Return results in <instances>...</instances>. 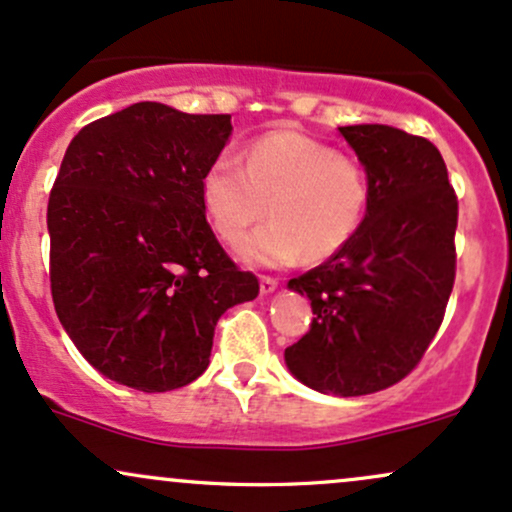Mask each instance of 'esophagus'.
<instances>
[{"instance_id": "34e87169", "label": "esophagus", "mask_w": 512, "mask_h": 512, "mask_svg": "<svg viewBox=\"0 0 512 512\" xmlns=\"http://www.w3.org/2000/svg\"><path fill=\"white\" fill-rule=\"evenodd\" d=\"M275 287H278V280L271 275H261V295H271Z\"/></svg>"}]
</instances>
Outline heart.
<instances>
[{
  "mask_svg": "<svg viewBox=\"0 0 512 512\" xmlns=\"http://www.w3.org/2000/svg\"><path fill=\"white\" fill-rule=\"evenodd\" d=\"M200 203L212 232L239 246L266 217L241 256L256 266L319 263L343 251L370 208L365 166L297 130H271L246 145L244 166L220 154L200 176Z\"/></svg>",
  "mask_w": 512,
  "mask_h": 512,
  "instance_id": "heart-1",
  "label": "heart"
}]
</instances>
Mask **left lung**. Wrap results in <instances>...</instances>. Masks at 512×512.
Here are the masks:
<instances>
[{
  "label": "left lung",
  "instance_id": "obj_1",
  "mask_svg": "<svg viewBox=\"0 0 512 512\" xmlns=\"http://www.w3.org/2000/svg\"><path fill=\"white\" fill-rule=\"evenodd\" d=\"M370 179L355 239L287 287L312 300L314 321L285 348L307 387L363 396L421 363L455 285L457 195L438 147L389 125L338 128Z\"/></svg>",
  "mask_w": 512,
  "mask_h": 512
}]
</instances>
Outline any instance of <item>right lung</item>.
Returning a JSON list of instances; mask_svg holds the SVG:
<instances>
[{
	"label": "right lung",
	"instance_id": "1",
	"mask_svg": "<svg viewBox=\"0 0 512 512\" xmlns=\"http://www.w3.org/2000/svg\"><path fill=\"white\" fill-rule=\"evenodd\" d=\"M232 116L132 103L84 125L48 200L50 292L79 353L108 380L169 392L210 365L217 319L258 278L225 254L200 203Z\"/></svg>",
	"mask_w": 512,
	"mask_h": 512
}]
</instances>
